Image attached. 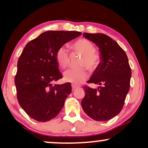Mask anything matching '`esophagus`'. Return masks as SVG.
<instances>
[{
	"label": "esophagus",
	"instance_id": "34e87169",
	"mask_svg": "<svg viewBox=\"0 0 148 148\" xmlns=\"http://www.w3.org/2000/svg\"><path fill=\"white\" fill-rule=\"evenodd\" d=\"M72 90L73 91H74L75 90V89H77L78 88V86H75L74 84H72Z\"/></svg>",
	"mask_w": 148,
	"mask_h": 148
}]
</instances>
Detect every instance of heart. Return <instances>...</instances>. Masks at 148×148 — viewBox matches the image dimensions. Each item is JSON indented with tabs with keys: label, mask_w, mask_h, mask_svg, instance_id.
<instances>
[{
	"label": "heart",
	"mask_w": 148,
	"mask_h": 148,
	"mask_svg": "<svg viewBox=\"0 0 148 148\" xmlns=\"http://www.w3.org/2000/svg\"><path fill=\"white\" fill-rule=\"evenodd\" d=\"M74 48L83 54V58L80 60L79 66H84L94 69L98 66L100 57L95 52V47L92 42L86 39L79 40L73 44ZM56 60L60 67L65 68L69 62V50L65 46L58 48L55 55ZM88 72L84 66L78 68H71L64 73V79L67 82L75 84H80L86 79Z\"/></svg>",
	"instance_id": "b5f03b06"
}]
</instances>
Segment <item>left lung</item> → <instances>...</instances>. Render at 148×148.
Segmentation results:
<instances>
[{
	"mask_svg": "<svg viewBox=\"0 0 148 148\" xmlns=\"http://www.w3.org/2000/svg\"><path fill=\"white\" fill-rule=\"evenodd\" d=\"M99 48L101 62L89 83L100 85L98 89L84 86L83 110L97 121L114 118L122 110L130 88L131 69L127 56L118 43L103 34L84 33Z\"/></svg>",
	"mask_w": 148,
	"mask_h": 148,
	"instance_id": "8db88e82",
	"label": "left lung"
}]
</instances>
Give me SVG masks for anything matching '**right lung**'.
<instances>
[{
	"label": "right lung",
	"mask_w": 148,
	"mask_h": 148,
	"mask_svg": "<svg viewBox=\"0 0 148 148\" xmlns=\"http://www.w3.org/2000/svg\"><path fill=\"white\" fill-rule=\"evenodd\" d=\"M81 35V32L74 31L45 32L24 48L18 60L15 84L20 106L32 119L46 122L63 108L72 88L67 83L52 84L62 77L56 52Z\"/></svg>",
	"instance_id": "add662e5"
}]
</instances>
